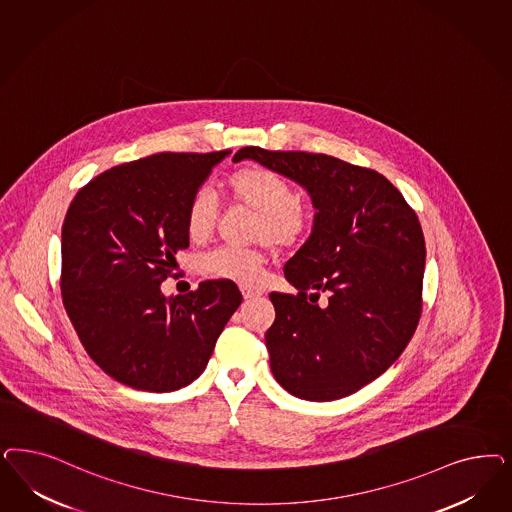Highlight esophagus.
<instances>
[{
  "instance_id": "obj_1",
  "label": "esophagus",
  "mask_w": 512,
  "mask_h": 512,
  "mask_svg": "<svg viewBox=\"0 0 512 512\" xmlns=\"http://www.w3.org/2000/svg\"><path fill=\"white\" fill-rule=\"evenodd\" d=\"M241 292H243V297L250 301V299H254V297L260 296V290H256V288H250V286H241Z\"/></svg>"
}]
</instances>
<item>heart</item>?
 I'll return each mask as SVG.
<instances>
[{
    "label": "heart",
    "mask_w": 512,
    "mask_h": 512,
    "mask_svg": "<svg viewBox=\"0 0 512 512\" xmlns=\"http://www.w3.org/2000/svg\"><path fill=\"white\" fill-rule=\"evenodd\" d=\"M226 192L233 205L254 213L250 239L264 241L277 250L297 247L311 233L313 209L296 198L292 184L267 167H241L226 179ZM218 222V203L207 188H198L186 205L184 228L194 243H205ZM262 248L220 247L199 260V271L218 281L254 286L264 277Z\"/></svg>",
    "instance_id": "heart-1"
}]
</instances>
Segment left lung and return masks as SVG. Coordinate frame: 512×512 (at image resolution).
<instances>
[{"label":"left lung","instance_id":"obj_1","mask_svg":"<svg viewBox=\"0 0 512 512\" xmlns=\"http://www.w3.org/2000/svg\"><path fill=\"white\" fill-rule=\"evenodd\" d=\"M243 158L303 184L318 209L313 235L284 265L297 294H269L277 313L265 333L273 377L309 401L350 396L396 362L420 322V220L375 169L303 150L245 147L233 160ZM320 293L329 294L324 306L308 299Z\"/></svg>","mask_w":512,"mask_h":512}]
</instances>
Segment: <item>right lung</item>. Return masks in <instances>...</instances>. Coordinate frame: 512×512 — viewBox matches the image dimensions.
Wrapping results in <instances>:
<instances>
[{"label": "right lung", "mask_w": 512, "mask_h": 512, "mask_svg": "<svg viewBox=\"0 0 512 512\" xmlns=\"http://www.w3.org/2000/svg\"><path fill=\"white\" fill-rule=\"evenodd\" d=\"M228 152H158L115 165L77 192L62 226L60 288L84 350L113 379L173 392L203 373L243 296L205 281L164 297L175 254L188 248L184 213Z\"/></svg>", "instance_id": "right-lung-1"}]
</instances>
